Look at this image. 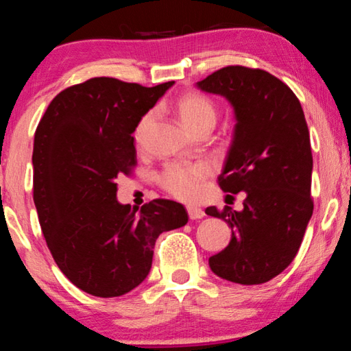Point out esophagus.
I'll use <instances>...</instances> for the list:
<instances>
[{
    "label": "esophagus",
    "instance_id": "obj_1",
    "mask_svg": "<svg viewBox=\"0 0 351 351\" xmlns=\"http://www.w3.org/2000/svg\"><path fill=\"white\" fill-rule=\"evenodd\" d=\"M186 210H189V217L191 220H198V219H203L204 217V210L199 209V208H195V206H189L186 208Z\"/></svg>",
    "mask_w": 351,
    "mask_h": 351
}]
</instances>
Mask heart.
I'll use <instances>...</instances> for the list:
<instances>
[{"mask_svg": "<svg viewBox=\"0 0 351 351\" xmlns=\"http://www.w3.org/2000/svg\"><path fill=\"white\" fill-rule=\"evenodd\" d=\"M176 107L182 123L195 134L204 128H214L217 121L215 105L203 94L186 93L177 100ZM153 119H155V112H147L138 119L137 126L134 129V141L137 143L143 142ZM210 172H213L210 165L206 161L171 162L162 169L158 180L169 195L184 201H191L198 198L203 182L210 176Z\"/></svg>", "mask_w": 351, "mask_h": 351, "instance_id": "obj_1", "label": "heart"}]
</instances>
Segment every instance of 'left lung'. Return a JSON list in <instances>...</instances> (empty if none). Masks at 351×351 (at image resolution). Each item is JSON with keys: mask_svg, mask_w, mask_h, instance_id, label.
<instances>
[{"mask_svg": "<svg viewBox=\"0 0 351 351\" xmlns=\"http://www.w3.org/2000/svg\"><path fill=\"white\" fill-rule=\"evenodd\" d=\"M196 86L232 104L237 124L219 185L227 193L246 191L239 213L206 209L232 227L228 246L209 267L227 281L262 285L294 261L313 214L304 110L281 80L261 69L223 66Z\"/></svg>", "mask_w": 351, "mask_h": 351, "instance_id": "1", "label": "left lung"}]
</instances>
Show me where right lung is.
<instances>
[{
	"label": "right lung",
	"instance_id": "add662e5",
	"mask_svg": "<svg viewBox=\"0 0 351 351\" xmlns=\"http://www.w3.org/2000/svg\"><path fill=\"white\" fill-rule=\"evenodd\" d=\"M174 81L145 88L90 78L56 95L33 143V201L47 247L81 291L118 297L145 280L162 232L189 222L184 206L117 199V177L136 166L134 129Z\"/></svg>",
	"mask_w": 351,
	"mask_h": 351
}]
</instances>
